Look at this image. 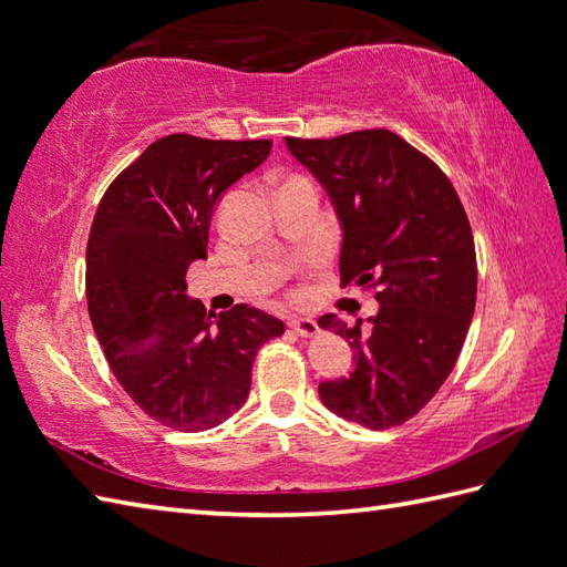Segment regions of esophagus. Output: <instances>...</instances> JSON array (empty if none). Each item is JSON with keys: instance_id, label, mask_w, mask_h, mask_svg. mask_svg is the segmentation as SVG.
I'll return each mask as SVG.
<instances>
[{"instance_id": "1", "label": "esophagus", "mask_w": 567, "mask_h": 567, "mask_svg": "<svg viewBox=\"0 0 567 567\" xmlns=\"http://www.w3.org/2000/svg\"><path fill=\"white\" fill-rule=\"evenodd\" d=\"M289 326H292V331L301 338H316L321 333L319 323H316L313 319H307V316H297V319L289 321Z\"/></svg>"}]
</instances>
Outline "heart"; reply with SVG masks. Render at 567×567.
<instances>
[{
    "instance_id": "b5f03b06",
    "label": "heart",
    "mask_w": 567,
    "mask_h": 567,
    "mask_svg": "<svg viewBox=\"0 0 567 567\" xmlns=\"http://www.w3.org/2000/svg\"><path fill=\"white\" fill-rule=\"evenodd\" d=\"M292 178H295V176H292Z\"/></svg>"
}]
</instances>
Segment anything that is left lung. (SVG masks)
I'll use <instances>...</instances> for the list:
<instances>
[{
  "label": "left lung",
  "instance_id": "left-lung-1",
  "mask_svg": "<svg viewBox=\"0 0 567 567\" xmlns=\"http://www.w3.org/2000/svg\"><path fill=\"white\" fill-rule=\"evenodd\" d=\"M285 142L338 209L340 282L374 289L381 305L370 328L319 319L354 352L350 377L323 381L321 401L362 427L403 425L452 374L476 309L466 209L450 176L391 130Z\"/></svg>",
  "mask_w": 567,
  "mask_h": 567
}]
</instances>
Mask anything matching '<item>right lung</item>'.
I'll return each instance as SVG.
<instances>
[{
  "label": "right lung",
  "instance_id": "add662e5",
  "mask_svg": "<svg viewBox=\"0 0 567 567\" xmlns=\"http://www.w3.org/2000/svg\"><path fill=\"white\" fill-rule=\"evenodd\" d=\"M272 140L166 135L103 193L86 244V305L117 384L164 427L203 432L231 417L254 360L285 333L275 316L236 305L207 313L186 297L207 258L217 197L266 162Z\"/></svg>",
  "mask_w": 567,
  "mask_h": 567
}]
</instances>
